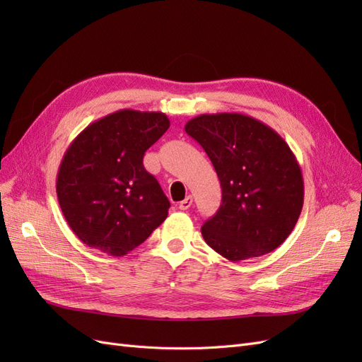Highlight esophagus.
I'll list each match as a JSON object with an SVG mask.
<instances>
[{"mask_svg":"<svg viewBox=\"0 0 362 362\" xmlns=\"http://www.w3.org/2000/svg\"><path fill=\"white\" fill-rule=\"evenodd\" d=\"M192 204H193V198L192 196H187V198H185L184 201H181L178 205H180V210H189V208L192 206Z\"/></svg>","mask_w":362,"mask_h":362,"instance_id":"esophagus-1","label":"esophagus"}]
</instances>
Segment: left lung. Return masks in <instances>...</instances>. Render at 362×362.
<instances>
[{
	"instance_id": "left-lung-1",
	"label": "left lung",
	"mask_w": 362,
	"mask_h": 362,
	"mask_svg": "<svg viewBox=\"0 0 362 362\" xmlns=\"http://www.w3.org/2000/svg\"><path fill=\"white\" fill-rule=\"evenodd\" d=\"M184 129L210 157L222 187L221 208L201 228L206 245L237 262L286 242L303 206L302 170L287 141L242 113L199 115Z\"/></svg>"
}]
</instances>
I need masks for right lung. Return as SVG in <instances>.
<instances>
[{
  "label": "right lung",
  "mask_w": 362,
  "mask_h": 362,
  "mask_svg": "<svg viewBox=\"0 0 362 362\" xmlns=\"http://www.w3.org/2000/svg\"><path fill=\"white\" fill-rule=\"evenodd\" d=\"M169 127L161 112L124 108L74 139L56 190L64 218L84 245L124 257L164 222L170 204L144 168V156Z\"/></svg>",
  "instance_id": "add662e5"
}]
</instances>
